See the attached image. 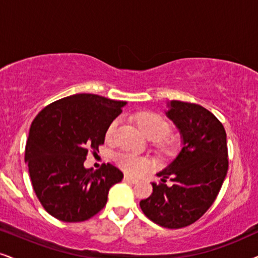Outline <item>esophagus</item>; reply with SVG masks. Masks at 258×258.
Here are the masks:
<instances>
[{
    "label": "esophagus",
    "instance_id": "1",
    "mask_svg": "<svg viewBox=\"0 0 258 258\" xmlns=\"http://www.w3.org/2000/svg\"><path fill=\"white\" fill-rule=\"evenodd\" d=\"M124 179H125L126 182H130V183H133V184H135V183H138V182H139L138 178L130 177V176H128V174H125V176H124Z\"/></svg>",
    "mask_w": 258,
    "mask_h": 258
}]
</instances>
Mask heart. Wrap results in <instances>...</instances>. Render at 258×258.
Here are the masks:
<instances>
[{
    "instance_id": "obj_1",
    "label": "heart",
    "mask_w": 258,
    "mask_h": 258,
    "mask_svg": "<svg viewBox=\"0 0 258 258\" xmlns=\"http://www.w3.org/2000/svg\"><path fill=\"white\" fill-rule=\"evenodd\" d=\"M136 119H138L139 128L141 129L144 135L149 140H153V141H158V140L165 138L167 135L168 130H170V126H168L166 120L163 117L159 116V114L144 112L138 114ZM118 119H114L110 124L106 132L107 139H112L114 132H116L117 126H118ZM116 161L122 170L132 174L142 172L149 165L147 159L134 153H130V152H122V153L117 154Z\"/></svg>"
}]
</instances>
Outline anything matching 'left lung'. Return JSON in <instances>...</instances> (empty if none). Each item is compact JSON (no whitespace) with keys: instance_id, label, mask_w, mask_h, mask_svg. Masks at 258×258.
<instances>
[{"instance_id":"1","label":"left lung","mask_w":258,"mask_h":258,"mask_svg":"<svg viewBox=\"0 0 258 258\" xmlns=\"http://www.w3.org/2000/svg\"><path fill=\"white\" fill-rule=\"evenodd\" d=\"M165 114L180 135V151L157 173L161 184L140 202L149 220L165 228H182L199 220L213 205L226 177L227 144L224 125L196 104L170 100ZM170 177L173 184H164Z\"/></svg>"}]
</instances>
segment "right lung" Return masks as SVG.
<instances>
[{
	"instance_id": "1",
	"label": "right lung",
	"mask_w": 258,
	"mask_h": 258,
	"mask_svg": "<svg viewBox=\"0 0 258 258\" xmlns=\"http://www.w3.org/2000/svg\"><path fill=\"white\" fill-rule=\"evenodd\" d=\"M126 101L80 93L55 101L32 122L25 163L45 211L66 222L85 221L106 205L110 187L123 178L113 165L85 167L88 149L97 152L107 128Z\"/></svg>"
}]
</instances>
